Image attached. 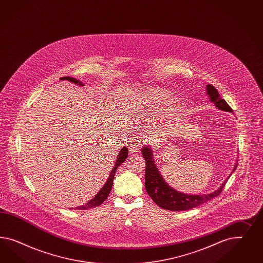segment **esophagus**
Instances as JSON below:
<instances>
[{"mask_svg": "<svg viewBox=\"0 0 263 263\" xmlns=\"http://www.w3.org/2000/svg\"><path fill=\"white\" fill-rule=\"evenodd\" d=\"M128 146H129L128 149H129L130 153H136V152H140V149H141L139 143H138V142H137L136 140H134V139H131V140L129 141Z\"/></svg>", "mask_w": 263, "mask_h": 263, "instance_id": "esophagus-1", "label": "esophagus"}]
</instances>
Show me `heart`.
Here are the masks:
<instances>
[{
	"instance_id": "heart-1",
	"label": "heart",
	"mask_w": 263,
	"mask_h": 263,
	"mask_svg": "<svg viewBox=\"0 0 263 263\" xmlns=\"http://www.w3.org/2000/svg\"><path fill=\"white\" fill-rule=\"evenodd\" d=\"M182 104V99L178 96L172 97V91L167 88L145 86L134 96L130 107L134 110H142L152 114L164 106V115L170 117L179 111Z\"/></svg>"
}]
</instances>
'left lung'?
I'll return each instance as SVG.
<instances>
[{
	"mask_svg": "<svg viewBox=\"0 0 263 263\" xmlns=\"http://www.w3.org/2000/svg\"><path fill=\"white\" fill-rule=\"evenodd\" d=\"M207 96L212 103L215 105L219 110L222 111H231L232 109L220 95L218 90L212 85L208 84L206 87ZM142 154L145 160V189L148 196L152 198V200L158 205L164 209L172 210V211H183L189 210L194 207L199 206L200 204L206 202L210 199H214L217 196L223 191V186L229 179L231 175L223 181L222 185L216 190L215 192L207 195H188L180 192L176 191L172 188L165 181L159 173V168L156 167V164L153 159V152L149 145L143 146L142 148ZM237 164L233 167L232 173L235 171ZM231 173V174H232Z\"/></svg>",
	"mask_w": 263,
	"mask_h": 263,
	"instance_id": "8db88e82",
	"label": "left lung"
}]
</instances>
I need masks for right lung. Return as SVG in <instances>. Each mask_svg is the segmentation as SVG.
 Wrapping results in <instances>:
<instances>
[{
	"mask_svg": "<svg viewBox=\"0 0 263 263\" xmlns=\"http://www.w3.org/2000/svg\"><path fill=\"white\" fill-rule=\"evenodd\" d=\"M61 80H66V81H69L73 84H78L80 86H84L82 82H80L75 78H71V77H62ZM128 156V149L126 146L122 147L120 149V154L118 155V158L116 161V164L114 167L111 168V173L110 175L106 181V183L104 184L103 187L100 189V191L98 192L96 195V197L93 199H90L88 202H87L85 205H81V206L77 207V209L80 210H85V209H90V208H96V206H99L102 202H104V200L108 198L109 194L111 190V187H112V181H114V177H115V174L118 170V167H120V165L125 161V159L127 158Z\"/></svg>",
	"mask_w": 263,
	"mask_h": 263,
	"instance_id": "add662e5",
	"label": "right lung"
}]
</instances>
